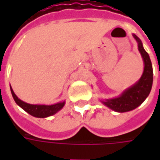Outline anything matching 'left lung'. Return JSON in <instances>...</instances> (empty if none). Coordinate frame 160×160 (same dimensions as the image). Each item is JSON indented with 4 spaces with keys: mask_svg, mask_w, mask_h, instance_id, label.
Masks as SVG:
<instances>
[{
    "mask_svg": "<svg viewBox=\"0 0 160 160\" xmlns=\"http://www.w3.org/2000/svg\"><path fill=\"white\" fill-rule=\"evenodd\" d=\"M134 37L138 42V48L145 63L143 74L137 83L125 91L120 97L103 101L107 107L118 112L132 111L142 104L150 93L152 85V67L150 57L143 48L140 38L136 35Z\"/></svg>",
    "mask_w": 160,
    "mask_h": 160,
    "instance_id": "1",
    "label": "left lung"
}]
</instances>
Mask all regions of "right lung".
<instances>
[{
	"label": "right lung",
	"instance_id": "right-lung-1",
	"mask_svg": "<svg viewBox=\"0 0 160 160\" xmlns=\"http://www.w3.org/2000/svg\"><path fill=\"white\" fill-rule=\"evenodd\" d=\"M10 88H11L12 98L16 102V104L19 105L27 113H29L30 115H32L35 118H43L52 116L55 113H56L57 111H59L64 106V104H65V102L57 103V104H53V105H38V104H27V103H25L22 100H20L19 98L16 96L15 93L13 92L12 87H10Z\"/></svg>",
	"mask_w": 160,
	"mask_h": 160
}]
</instances>
